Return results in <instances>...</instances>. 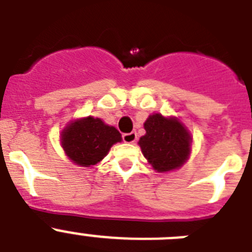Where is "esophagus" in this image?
I'll return each instance as SVG.
<instances>
[{"label": "esophagus", "mask_w": 252, "mask_h": 252, "mask_svg": "<svg viewBox=\"0 0 252 252\" xmlns=\"http://www.w3.org/2000/svg\"><path fill=\"white\" fill-rule=\"evenodd\" d=\"M136 139H137L136 132H128L122 135V140H124L125 142H127V144H132V142L136 141Z\"/></svg>", "instance_id": "34e87169"}]
</instances>
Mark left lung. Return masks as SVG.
<instances>
[{
  "mask_svg": "<svg viewBox=\"0 0 252 252\" xmlns=\"http://www.w3.org/2000/svg\"><path fill=\"white\" fill-rule=\"evenodd\" d=\"M146 133L139 145L144 157L155 170L169 171L180 168L190 151V135L177 119H165L155 113L144 124Z\"/></svg>",
  "mask_w": 252,
  "mask_h": 252,
  "instance_id": "obj_1",
  "label": "left lung"
}]
</instances>
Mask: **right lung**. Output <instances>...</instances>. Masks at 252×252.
Wrapping results in <instances>:
<instances>
[{
	"instance_id": "right-lung-1",
	"label": "right lung",
	"mask_w": 252,
	"mask_h": 252,
	"mask_svg": "<svg viewBox=\"0 0 252 252\" xmlns=\"http://www.w3.org/2000/svg\"><path fill=\"white\" fill-rule=\"evenodd\" d=\"M62 145L77 165L90 166L101 161L111 146L121 141V133L94 117L77 120L62 132Z\"/></svg>"
}]
</instances>
